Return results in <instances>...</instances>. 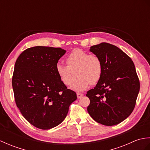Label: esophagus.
<instances>
[{
  "instance_id": "1",
  "label": "esophagus",
  "mask_w": 150,
  "mask_h": 150,
  "mask_svg": "<svg viewBox=\"0 0 150 150\" xmlns=\"http://www.w3.org/2000/svg\"><path fill=\"white\" fill-rule=\"evenodd\" d=\"M77 98H81L82 96H83V94L81 93H77Z\"/></svg>"
}]
</instances>
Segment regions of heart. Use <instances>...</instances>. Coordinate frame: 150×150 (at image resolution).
<instances>
[{"mask_svg":"<svg viewBox=\"0 0 150 150\" xmlns=\"http://www.w3.org/2000/svg\"><path fill=\"white\" fill-rule=\"evenodd\" d=\"M66 62L67 66L57 64V73L66 86H71L77 76L78 80L73 86L75 91H84L90 85L97 84L103 75V65L100 57L90 55L82 49L73 50L67 57Z\"/></svg>","mask_w":150,"mask_h":150,"instance_id":"heart-1","label":"heart"}]
</instances>
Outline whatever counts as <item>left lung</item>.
I'll return each mask as SVG.
<instances>
[{"label":"left lung","instance_id":"left-lung-1","mask_svg":"<svg viewBox=\"0 0 150 150\" xmlns=\"http://www.w3.org/2000/svg\"><path fill=\"white\" fill-rule=\"evenodd\" d=\"M100 58L103 73L100 81L87 92V110L96 122L113 126L132 113L140 90V82L131 58L119 47L106 42L91 46Z\"/></svg>","mask_w":150,"mask_h":150}]
</instances>
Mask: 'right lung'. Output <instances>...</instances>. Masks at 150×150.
<instances>
[{"instance_id":"1","label":"right lung","mask_w":150,"mask_h":150,"mask_svg":"<svg viewBox=\"0 0 150 150\" xmlns=\"http://www.w3.org/2000/svg\"><path fill=\"white\" fill-rule=\"evenodd\" d=\"M66 51L35 46L24 50L15 62L12 77L15 103L23 117L37 128L49 129L64 120L77 94L56 71Z\"/></svg>"}]
</instances>
